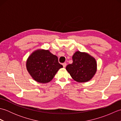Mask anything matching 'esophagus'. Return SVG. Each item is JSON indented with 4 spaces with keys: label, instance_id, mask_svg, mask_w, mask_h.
I'll list each match as a JSON object with an SVG mask.
<instances>
[{
    "label": "esophagus",
    "instance_id": "esophagus-1",
    "mask_svg": "<svg viewBox=\"0 0 121 121\" xmlns=\"http://www.w3.org/2000/svg\"><path fill=\"white\" fill-rule=\"evenodd\" d=\"M62 65H63V68H65L66 66V63H63L62 64Z\"/></svg>",
    "mask_w": 121,
    "mask_h": 121
}]
</instances>
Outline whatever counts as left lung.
I'll return each mask as SVG.
<instances>
[{
	"mask_svg": "<svg viewBox=\"0 0 121 121\" xmlns=\"http://www.w3.org/2000/svg\"><path fill=\"white\" fill-rule=\"evenodd\" d=\"M72 59L73 63L66 66V70L74 80L79 83L91 80L97 71L95 59L87 53L78 51Z\"/></svg>",
	"mask_w": 121,
	"mask_h": 121,
	"instance_id": "1",
	"label": "left lung"
}]
</instances>
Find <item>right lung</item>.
Listing matches in <instances>:
<instances>
[{"mask_svg":"<svg viewBox=\"0 0 121 121\" xmlns=\"http://www.w3.org/2000/svg\"><path fill=\"white\" fill-rule=\"evenodd\" d=\"M63 66L58 58L48 50L39 49L34 51L26 61V69L32 78L37 82L47 83L53 79Z\"/></svg>","mask_w":121,"mask_h":121,"instance_id":"obj_1","label":"right lung"}]
</instances>
